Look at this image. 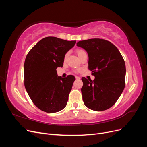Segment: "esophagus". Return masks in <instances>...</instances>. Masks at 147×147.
<instances>
[{
    "label": "esophagus",
    "instance_id": "1",
    "mask_svg": "<svg viewBox=\"0 0 147 147\" xmlns=\"http://www.w3.org/2000/svg\"><path fill=\"white\" fill-rule=\"evenodd\" d=\"M81 78L80 77H78V76H75V79H76V80H80V79Z\"/></svg>",
    "mask_w": 147,
    "mask_h": 147
}]
</instances>
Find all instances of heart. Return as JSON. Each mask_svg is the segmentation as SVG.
<instances>
[{"instance_id":"1","label":"heart","mask_w":147,"mask_h":147,"mask_svg":"<svg viewBox=\"0 0 147 147\" xmlns=\"http://www.w3.org/2000/svg\"><path fill=\"white\" fill-rule=\"evenodd\" d=\"M76 53H77V55L78 56V57H80H80L82 56V55L83 54H84V53H86V52L84 51L83 50H82V49H77V50H76ZM68 55H69V53H67L65 55V56H64V60L67 59V57H68Z\"/></svg>"}]
</instances>
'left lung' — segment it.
<instances>
[{"mask_svg":"<svg viewBox=\"0 0 147 147\" xmlns=\"http://www.w3.org/2000/svg\"><path fill=\"white\" fill-rule=\"evenodd\" d=\"M77 45L88 53V69L94 80L82 77L84 104L94 111L112 107L125 86L126 65L118 49L109 41L91 38L79 41Z\"/></svg>","mask_w":147,"mask_h":147,"instance_id":"left-lung-1","label":"left lung"}]
</instances>
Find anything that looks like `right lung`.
<instances>
[{
	"instance_id": "add662e5",
	"label": "right lung",
	"mask_w": 147,
	"mask_h": 147,
	"mask_svg": "<svg viewBox=\"0 0 147 147\" xmlns=\"http://www.w3.org/2000/svg\"><path fill=\"white\" fill-rule=\"evenodd\" d=\"M76 41L55 37L40 40L28 53L24 62V86L35 105L47 113L65 108L75 77L57 76L56 69L63 66L64 56Z\"/></svg>"
}]
</instances>
